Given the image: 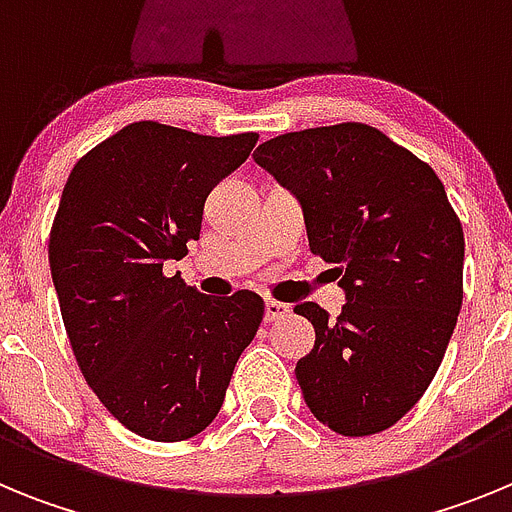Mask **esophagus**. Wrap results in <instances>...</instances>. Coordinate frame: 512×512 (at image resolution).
Wrapping results in <instances>:
<instances>
[{
	"label": "esophagus",
	"instance_id": "34e87169",
	"mask_svg": "<svg viewBox=\"0 0 512 512\" xmlns=\"http://www.w3.org/2000/svg\"><path fill=\"white\" fill-rule=\"evenodd\" d=\"M287 312H289V305H284V302H277V300H266L264 302V318H266V323H271V320L284 318Z\"/></svg>",
	"mask_w": 512,
	"mask_h": 512
}]
</instances>
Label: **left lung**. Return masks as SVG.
<instances>
[{
	"mask_svg": "<svg viewBox=\"0 0 512 512\" xmlns=\"http://www.w3.org/2000/svg\"><path fill=\"white\" fill-rule=\"evenodd\" d=\"M253 161L295 194L310 251L336 264V320L295 305L315 328L297 361L307 408L341 436L395 425L428 390L461 310L464 230L441 179L364 122L284 133Z\"/></svg>",
	"mask_w": 512,
	"mask_h": 512,
	"instance_id": "8db88e82",
	"label": "left lung"
}]
</instances>
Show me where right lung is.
<instances>
[{
  "instance_id": "obj_1",
  "label": "right lung",
  "mask_w": 512,
  "mask_h": 512,
  "mask_svg": "<svg viewBox=\"0 0 512 512\" xmlns=\"http://www.w3.org/2000/svg\"><path fill=\"white\" fill-rule=\"evenodd\" d=\"M256 140L133 122L81 158L63 187L48 243L63 325L99 402L151 441L205 431L264 318L248 289L207 297L164 274L200 238L207 194Z\"/></svg>"
}]
</instances>
